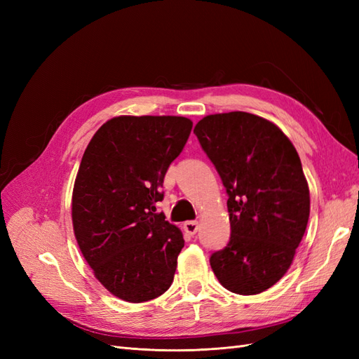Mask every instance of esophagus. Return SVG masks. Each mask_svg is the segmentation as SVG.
Segmentation results:
<instances>
[{
    "mask_svg": "<svg viewBox=\"0 0 359 359\" xmlns=\"http://www.w3.org/2000/svg\"><path fill=\"white\" fill-rule=\"evenodd\" d=\"M184 231L189 235H194L199 231V223L198 222H186L184 223Z\"/></svg>",
    "mask_w": 359,
    "mask_h": 359,
    "instance_id": "1",
    "label": "esophagus"
}]
</instances>
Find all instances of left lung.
Masks as SVG:
<instances>
[{
  "mask_svg": "<svg viewBox=\"0 0 359 359\" xmlns=\"http://www.w3.org/2000/svg\"><path fill=\"white\" fill-rule=\"evenodd\" d=\"M194 135L227 191L231 240L210 264L223 287L256 295L292 265L307 229L310 190L295 147L269 119L206 115Z\"/></svg>",
  "mask_w": 359,
  "mask_h": 359,
  "instance_id": "obj_1",
  "label": "left lung"
}]
</instances>
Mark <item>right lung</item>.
<instances>
[{
  "label": "right lung",
  "instance_id": "obj_1",
  "mask_svg": "<svg viewBox=\"0 0 359 359\" xmlns=\"http://www.w3.org/2000/svg\"><path fill=\"white\" fill-rule=\"evenodd\" d=\"M191 127L186 116H115L82 156L72 194L73 232L94 277L119 299L149 301L172 285L184 238L156 202Z\"/></svg>",
  "mask_w": 359,
  "mask_h": 359
}]
</instances>
